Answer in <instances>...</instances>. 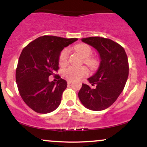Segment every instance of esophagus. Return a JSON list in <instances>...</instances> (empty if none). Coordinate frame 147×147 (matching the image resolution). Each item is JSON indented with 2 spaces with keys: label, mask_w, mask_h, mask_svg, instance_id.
Returning <instances> with one entry per match:
<instances>
[{
  "label": "esophagus",
  "mask_w": 147,
  "mask_h": 147,
  "mask_svg": "<svg viewBox=\"0 0 147 147\" xmlns=\"http://www.w3.org/2000/svg\"><path fill=\"white\" fill-rule=\"evenodd\" d=\"M67 82H68V84H70L72 82V81L70 80V79H69V80L67 81Z\"/></svg>",
  "instance_id": "34e87169"
}]
</instances>
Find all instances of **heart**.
<instances>
[{"label": "heart", "instance_id": "obj_1", "mask_svg": "<svg viewBox=\"0 0 147 147\" xmlns=\"http://www.w3.org/2000/svg\"><path fill=\"white\" fill-rule=\"evenodd\" d=\"M74 50L76 52L80 54L82 57L84 58V62L90 66L94 67L97 63V61L95 59L89 57L92 53V50L88 45L77 44L74 46ZM68 51L67 49H63L61 52L59 58V65L63 66L68 63ZM88 73V70L86 67L85 66H70L63 70V76L66 78L71 80H78V79L82 78L84 76L87 75Z\"/></svg>", "mask_w": 147, "mask_h": 147}]
</instances>
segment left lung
<instances>
[{
	"label": "left lung",
	"instance_id": "1",
	"mask_svg": "<svg viewBox=\"0 0 147 147\" xmlns=\"http://www.w3.org/2000/svg\"><path fill=\"white\" fill-rule=\"evenodd\" d=\"M98 52L100 63L97 72L88 79L92 86L82 84L78 96L82 104L91 111H102L115 102L129 76V62L124 49L112 40L102 37L82 38Z\"/></svg>",
	"mask_w": 147,
	"mask_h": 147
}]
</instances>
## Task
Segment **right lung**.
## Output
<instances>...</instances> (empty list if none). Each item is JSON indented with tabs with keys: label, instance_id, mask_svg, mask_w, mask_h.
<instances>
[{
	"label": "right lung",
	"instance_id": "add662e5",
	"mask_svg": "<svg viewBox=\"0 0 147 147\" xmlns=\"http://www.w3.org/2000/svg\"><path fill=\"white\" fill-rule=\"evenodd\" d=\"M77 40L43 36L34 40L22 51L16 82L23 100L35 112L48 113L59 106L67 82L61 78L57 82H50L49 77L59 68L61 52Z\"/></svg>",
	"mask_w": 147,
	"mask_h": 147
}]
</instances>
